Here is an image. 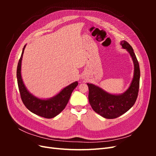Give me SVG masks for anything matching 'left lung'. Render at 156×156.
<instances>
[{"instance_id":"obj_1","label":"left lung","mask_w":156,"mask_h":156,"mask_svg":"<svg viewBox=\"0 0 156 156\" xmlns=\"http://www.w3.org/2000/svg\"><path fill=\"white\" fill-rule=\"evenodd\" d=\"M120 44L129 52L134 64V76L129 88L120 95H112L101 88L87 83L88 100L92 109L108 119H116L128 111L135 104L139 93L140 68L138 60L132 47L126 41H122Z\"/></svg>"}]
</instances>
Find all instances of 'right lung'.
<instances>
[{
    "instance_id": "obj_1",
    "label": "right lung",
    "mask_w": 156,
    "mask_h": 156,
    "mask_svg": "<svg viewBox=\"0 0 156 156\" xmlns=\"http://www.w3.org/2000/svg\"><path fill=\"white\" fill-rule=\"evenodd\" d=\"M25 46L23 49L22 54L19 60L17 68V78L19 90L21 98L25 107L32 112L45 119H52L62 112L66 106L73 90L77 85V82H74L65 87L56 96L49 100H40L34 97L27 90L23 84L21 75V60Z\"/></svg>"
}]
</instances>
